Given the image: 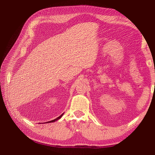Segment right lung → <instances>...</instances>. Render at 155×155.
<instances>
[{"label":"right lung","mask_w":155,"mask_h":155,"mask_svg":"<svg viewBox=\"0 0 155 155\" xmlns=\"http://www.w3.org/2000/svg\"><path fill=\"white\" fill-rule=\"evenodd\" d=\"M64 114V113L63 114H62L61 115V116H59V117H58V118H55V119H54V120H51V121H48V122L47 123H51V122H54V121H57L58 120H59V119H60L61 118V116H63Z\"/></svg>","instance_id":"1"}]
</instances>
